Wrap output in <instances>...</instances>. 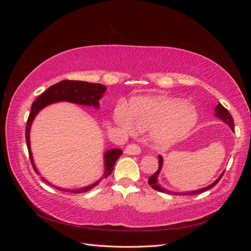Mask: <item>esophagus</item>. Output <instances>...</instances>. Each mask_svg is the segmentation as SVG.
Here are the masks:
<instances>
[{"mask_svg": "<svg viewBox=\"0 0 251 251\" xmlns=\"http://www.w3.org/2000/svg\"><path fill=\"white\" fill-rule=\"evenodd\" d=\"M126 154H128V155H138L140 154V148L137 146V144L135 143H131L128 144V146L126 148Z\"/></svg>", "mask_w": 251, "mask_h": 251, "instance_id": "esophagus-1", "label": "esophagus"}]
</instances>
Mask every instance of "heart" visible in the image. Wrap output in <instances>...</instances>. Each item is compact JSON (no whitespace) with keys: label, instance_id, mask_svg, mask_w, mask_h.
Wrapping results in <instances>:
<instances>
[{"label":"heart","instance_id":"1","mask_svg":"<svg viewBox=\"0 0 251 251\" xmlns=\"http://www.w3.org/2000/svg\"><path fill=\"white\" fill-rule=\"evenodd\" d=\"M118 124L135 131L154 130L159 143L169 144L183 138L198 121V113L193 105L177 98L162 96L136 97L116 110Z\"/></svg>","mask_w":251,"mask_h":251}]
</instances>
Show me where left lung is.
<instances>
[{"label": "left lung", "instance_id": "left-lung-1", "mask_svg": "<svg viewBox=\"0 0 251 251\" xmlns=\"http://www.w3.org/2000/svg\"><path fill=\"white\" fill-rule=\"evenodd\" d=\"M216 114H217V116H218L219 118H221L223 121H225V123L231 127V130H234V128H233L234 123H233V118H232V116H231V114L229 113L228 110H227L226 108H224L221 103H218V104H217ZM161 166H162V157L159 156V168H158V171H157L155 174L151 175V176L149 178V184H150L151 187H153L154 189H156V191H158V192H164V193L172 194V195H197V194L203 193V192H205V191H207V189H210V188L214 187V186L218 183V182H219L220 180H221V178L223 177V174H224V173H223V174L221 175V176L219 177V179H217V180L214 182V183L210 184V185L207 186V187H204V188H202V189H199V191H195V192H191V193H179V194H178V193H172V192L164 191L163 188H161L160 186L158 185V183H157V176H158L159 172H160Z\"/></svg>", "mask_w": 251, "mask_h": 251}]
</instances>
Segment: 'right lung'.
I'll list each match as a JSON object with an SVG mask.
<instances>
[{
    "label": "right lung",
    "instance_id": "obj_1",
    "mask_svg": "<svg viewBox=\"0 0 251 251\" xmlns=\"http://www.w3.org/2000/svg\"><path fill=\"white\" fill-rule=\"evenodd\" d=\"M105 87L102 86L101 83H92V82H87V81H80V80H62L55 85L51 86L49 89L45 91L44 93H42L39 97L36 98V100L32 103L31 105V111H30L29 117L27 119V124H26V131H25V136H26V143H27V148H28V153H29V158L30 161H31V164L33 166V170L35 173L39 174L37 170L35 169L34 163H33V159L31 155V151H30V140H29V132H30V126H31L32 120L35 117V115L39 113L40 110H42L44 107L52 103V102H56V101H71L74 103H79L83 105H93L95 108L100 107V103H98V100H100L102 94L105 92ZM123 155V151L119 149L115 150H110L104 155V162H105V173H104V177H108L113 172L114 165H115L117 159ZM44 179V178H42ZM98 184V182H96L95 184L85 187V188H80V189H75V191H65V189H60L56 187L57 189H60V191L64 192H72V193H86L89 189L94 187L95 185Z\"/></svg>",
    "mask_w": 251,
    "mask_h": 251
}]
</instances>
